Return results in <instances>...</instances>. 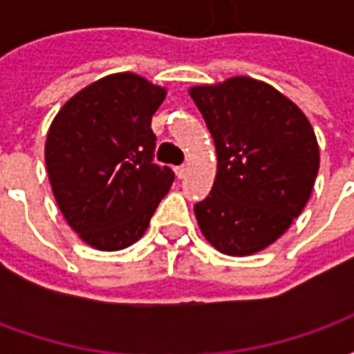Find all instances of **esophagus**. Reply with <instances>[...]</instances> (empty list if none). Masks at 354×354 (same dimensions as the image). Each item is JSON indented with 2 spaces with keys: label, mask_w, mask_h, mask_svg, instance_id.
Instances as JSON below:
<instances>
[{
  "label": "esophagus",
  "mask_w": 354,
  "mask_h": 354,
  "mask_svg": "<svg viewBox=\"0 0 354 354\" xmlns=\"http://www.w3.org/2000/svg\"><path fill=\"white\" fill-rule=\"evenodd\" d=\"M176 176L182 180V178H185V174H187V167L185 165H180V167H176Z\"/></svg>",
  "instance_id": "1"
}]
</instances>
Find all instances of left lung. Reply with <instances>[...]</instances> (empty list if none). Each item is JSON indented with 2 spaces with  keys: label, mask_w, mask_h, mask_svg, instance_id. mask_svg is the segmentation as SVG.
Listing matches in <instances>:
<instances>
[{
  "label": "left lung",
  "mask_w": 354,
  "mask_h": 354,
  "mask_svg": "<svg viewBox=\"0 0 354 354\" xmlns=\"http://www.w3.org/2000/svg\"><path fill=\"white\" fill-rule=\"evenodd\" d=\"M218 153L212 192L195 205L210 245L250 256L301 214L319 172V144L304 111L252 77L189 88Z\"/></svg>",
  "instance_id": "left-lung-1"
}]
</instances>
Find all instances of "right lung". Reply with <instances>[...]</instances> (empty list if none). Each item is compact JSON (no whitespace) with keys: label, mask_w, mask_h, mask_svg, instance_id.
<instances>
[{"label":"right lung","mask_w":354,"mask_h":354,"mask_svg":"<svg viewBox=\"0 0 354 354\" xmlns=\"http://www.w3.org/2000/svg\"><path fill=\"white\" fill-rule=\"evenodd\" d=\"M167 91L136 73H113L72 96L45 142L60 212L98 250H121L146 233L174 182L153 162L151 117Z\"/></svg>","instance_id":"right-lung-1"}]
</instances>
